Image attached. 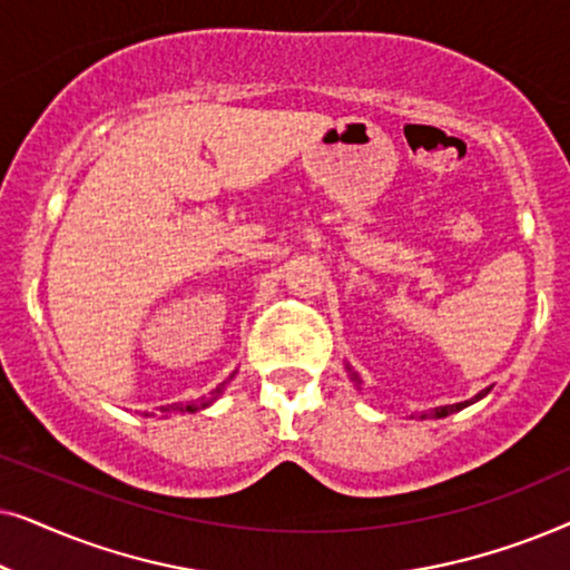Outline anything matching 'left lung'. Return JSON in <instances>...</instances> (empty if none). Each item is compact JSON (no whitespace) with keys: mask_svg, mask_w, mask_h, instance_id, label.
<instances>
[{"mask_svg":"<svg viewBox=\"0 0 570 570\" xmlns=\"http://www.w3.org/2000/svg\"><path fill=\"white\" fill-rule=\"evenodd\" d=\"M353 379H355V384H361V381H357L355 373H353ZM488 392H490V389H485V392H480L478 396H474V400H466V402H459V404H446V407H435V410L425 412V415H420V417H446V415H451V412H459V410H464L466 404H472V402L482 400V396H485Z\"/></svg>","mask_w":570,"mask_h":570,"instance_id":"1","label":"left lung"}]
</instances>
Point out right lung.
I'll return each instance as SVG.
<instances>
[{
  "mask_svg": "<svg viewBox=\"0 0 570 570\" xmlns=\"http://www.w3.org/2000/svg\"><path fill=\"white\" fill-rule=\"evenodd\" d=\"M233 379V376H230ZM228 379V381H230ZM228 381H223L220 386L217 389H213V392H209V396H202L199 402H191V404H170V407H163L160 412H199V410H205V407H209V404H213L217 396L223 394V389H225V384H228Z\"/></svg>",
  "mask_w": 570,
  "mask_h": 570,
  "instance_id": "add662e5",
  "label": "right lung"
}]
</instances>
